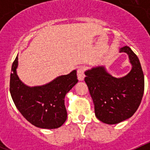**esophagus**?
<instances>
[{"label": "esophagus", "mask_w": 150, "mask_h": 150, "mask_svg": "<svg viewBox=\"0 0 150 150\" xmlns=\"http://www.w3.org/2000/svg\"><path fill=\"white\" fill-rule=\"evenodd\" d=\"M85 68L83 67H80L77 70V77L79 81H83L85 77Z\"/></svg>", "instance_id": "34e87169"}]
</instances>
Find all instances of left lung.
<instances>
[{"instance_id":"8db88e82","label":"left lung","mask_w":150,"mask_h":150,"mask_svg":"<svg viewBox=\"0 0 150 150\" xmlns=\"http://www.w3.org/2000/svg\"><path fill=\"white\" fill-rule=\"evenodd\" d=\"M119 52L128 55L132 65L125 76L115 77L104 65L85 71V82L93 100L95 116L108 125L118 124L132 117L140 106L144 91V73L137 56L128 46Z\"/></svg>"}]
</instances>
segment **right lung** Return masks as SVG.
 <instances>
[{
  "label": "right lung",
  "instance_id": "1",
  "mask_svg": "<svg viewBox=\"0 0 150 150\" xmlns=\"http://www.w3.org/2000/svg\"><path fill=\"white\" fill-rule=\"evenodd\" d=\"M18 55L12 65L10 91L21 114L34 126L45 129L61 127L67 120L64 98L77 83L76 70L55 78L46 84L25 85L17 75Z\"/></svg>",
  "mask_w": 150,
  "mask_h": 150
}]
</instances>
